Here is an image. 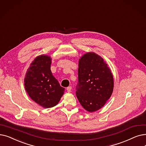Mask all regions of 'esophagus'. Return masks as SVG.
Listing matches in <instances>:
<instances>
[{
	"mask_svg": "<svg viewBox=\"0 0 146 146\" xmlns=\"http://www.w3.org/2000/svg\"><path fill=\"white\" fill-rule=\"evenodd\" d=\"M67 91L68 92H70L72 91V86H68L67 88Z\"/></svg>",
	"mask_w": 146,
	"mask_h": 146,
	"instance_id": "esophagus-1",
	"label": "esophagus"
}]
</instances>
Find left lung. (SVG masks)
<instances>
[{
	"mask_svg": "<svg viewBox=\"0 0 146 146\" xmlns=\"http://www.w3.org/2000/svg\"><path fill=\"white\" fill-rule=\"evenodd\" d=\"M113 76L103 58L94 52H88L79 59L77 98L89 112L96 111L106 103L112 94Z\"/></svg>",
	"mask_w": 146,
	"mask_h": 146,
	"instance_id": "obj_1",
	"label": "left lung"
}]
</instances>
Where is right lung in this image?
Returning a JSON list of instances; mask_svg holds the SVG:
<instances>
[{
  "label": "right lung",
  "instance_id": "obj_1",
  "mask_svg": "<svg viewBox=\"0 0 146 146\" xmlns=\"http://www.w3.org/2000/svg\"><path fill=\"white\" fill-rule=\"evenodd\" d=\"M50 64V56H38L30 64L24 78L25 89L29 97L44 108L57 104L65 90L52 75Z\"/></svg>",
  "mask_w": 146,
  "mask_h": 146
}]
</instances>
